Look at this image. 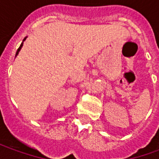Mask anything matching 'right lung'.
Returning a JSON list of instances; mask_svg holds the SVG:
<instances>
[{"instance_id": "1", "label": "right lung", "mask_w": 159, "mask_h": 159, "mask_svg": "<svg viewBox=\"0 0 159 159\" xmlns=\"http://www.w3.org/2000/svg\"><path fill=\"white\" fill-rule=\"evenodd\" d=\"M26 38H27V36H26V37H25V39L23 40V42H24V41H25ZM23 42H22V43H21V45H20V47H19V48H18V50H17V52H16V56H17V55H18V54H19V51H20V49H21V48H22ZM16 56H15V57H16Z\"/></svg>"}]
</instances>
